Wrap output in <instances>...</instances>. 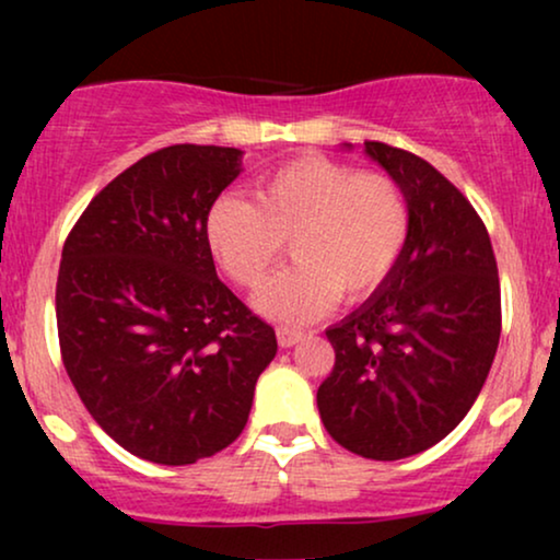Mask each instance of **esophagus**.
I'll list each match as a JSON object with an SVG mask.
<instances>
[{"instance_id":"1","label":"esophagus","mask_w":560,"mask_h":560,"mask_svg":"<svg viewBox=\"0 0 560 560\" xmlns=\"http://www.w3.org/2000/svg\"><path fill=\"white\" fill-rule=\"evenodd\" d=\"M303 339V331H298V328H288V326H278V343L282 349L288 347H295L298 341Z\"/></svg>"}]
</instances>
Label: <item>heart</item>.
<instances>
[{
  "label": "heart",
  "instance_id": "1",
  "mask_svg": "<svg viewBox=\"0 0 560 560\" xmlns=\"http://www.w3.org/2000/svg\"><path fill=\"white\" fill-rule=\"evenodd\" d=\"M224 272L257 290L290 240L295 259L257 295L270 318L303 324L336 298L364 301L393 278L410 240V203L393 175L305 155L265 173L255 201L224 194L206 217Z\"/></svg>",
  "mask_w": 560,
  "mask_h": 560
}]
</instances>
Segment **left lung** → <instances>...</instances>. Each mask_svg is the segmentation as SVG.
<instances>
[{"label":"left lung","mask_w":560,"mask_h":560,"mask_svg":"<svg viewBox=\"0 0 560 560\" xmlns=\"http://www.w3.org/2000/svg\"><path fill=\"white\" fill-rule=\"evenodd\" d=\"M364 152L408 196L410 240L387 285L326 331L336 362L316 400L336 443L397 462L446 439L485 387L500 275L485 221L454 183L393 144Z\"/></svg>","instance_id":"1"}]
</instances>
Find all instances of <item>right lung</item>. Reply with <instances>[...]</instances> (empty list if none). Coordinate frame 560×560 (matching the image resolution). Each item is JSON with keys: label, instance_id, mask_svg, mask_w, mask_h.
<instances>
[{"label": "right lung", "instance_id": "obj_1", "mask_svg": "<svg viewBox=\"0 0 560 560\" xmlns=\"http://www.w3.org/2000/svg\"><path fill=\"white\" fill-rule=\"evenodd\" d=\"M242 150L171 144L91 198L63 244L60 357L91 418L129 454L186 466L247 425L278 339L217 278L206 217Z\"/></svg>", "mask_w": 560, "mask_h": 560}]
</instances>
